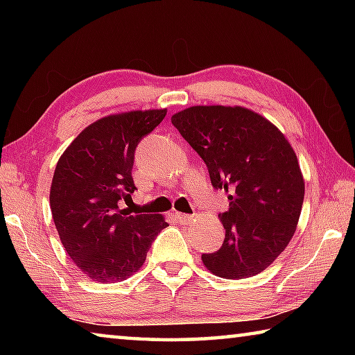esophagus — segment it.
<instances>
[{"label": "esophagus", "mask_w": 355, "mask_h": 355, "mask_svg": "<svg viewBox=\"0 0 355 355\" xmlns=\"http://www.w3.org/2000/svg\"><path fill=\"white\" fill-rule=\"evenodd\" d=\"M175 219L180 224H188V222L192 219L191 214H184V213H175Z\"/></svg>", "instance_id": "esophagus-1"}]
</instances>
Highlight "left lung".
Here are the masks:
<instances>
[{"mask_svg":"<svg viewBox=\"0 0 355 355\" xmlns=\"http://www.w3.org/2000/svg\"><path fill=\"white\" fill-rule=\"evenodd\" d=\"M171 120L230 200L219 214L224 243L202 255L203 264L224 279L260 274L290 243L302 209L304 178L290 142L239 106H192Z\"/></svg>","mask_w":355,"mask_h":355,"instance_id":"obj_1","label":"left lung"}]
</instances>
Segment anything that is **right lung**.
I'll return each mask as SVG.
<instances>
[{
    "mask_svg": "<svg viewBox=\"0 0 355 355\" xmlns=\"http://www.w3.org/2000/svg\"><path fill=\"white\" fill-rule=\"evenodd\" d=\"M166 110L107 116L89 125L59 158L50 191L53 220L62 245L81 271L98 282H119L146 261L166 228L159 214L119 208L136 186L137 144L163 122Z\"/></svg>",
    "mask_w": 355,
    "mask_h": 355,
    "instance_id": "obj_1",
    "label": "right lung"
}]
</instances>
